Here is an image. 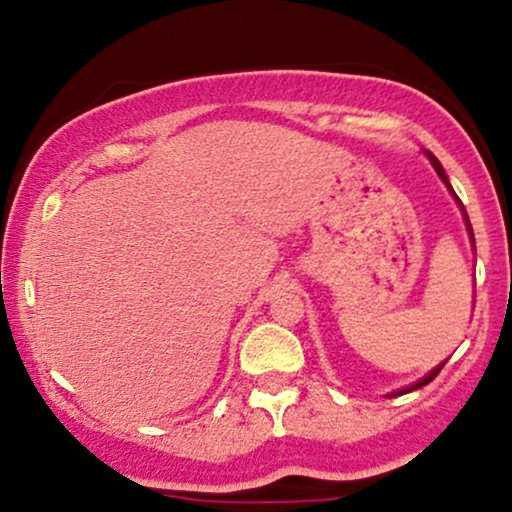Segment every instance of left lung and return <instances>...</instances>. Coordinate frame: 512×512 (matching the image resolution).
I'll list each match as a JSON object with an SVG mask.
<instances>
[{"mask_svg": "<svg viewBox=\"0 0 512 512\" xmlns=\"http://www.w3.org/2000/svg\"><path fill=\"white\" fill-rule=\"evenodd\" d=\"M424 155H427V157H429V162H432V166H434V169H436V174H439V178H441V181H443V183H446L448 193H451V195H453V200H455V202H458L460 212H463V219H465V229H467V233H470V240H472V245H474V233H472V224H470V217H467V212H465L463 202H460V200H458V195H455V190H453V186H451V181H448L446 171H443V166H441V162H439V159H436V157L432 155V152H429V150H424ZM443 365H446V360H443V362H441V365H436V367H434V369H432V372H429V374H424V377H422V379H417V381H415V384L405 386V389H400V391H396V393H389V396H400V393H408V391L422 389V386H427V384H429V381H432V379L436 377V374H439V372H441V367H443Z\"/></svg>", "mask_w": 512, "mask_h": 512, "instance_id": "obj_1", "label": "left lung"}]
</instances>
